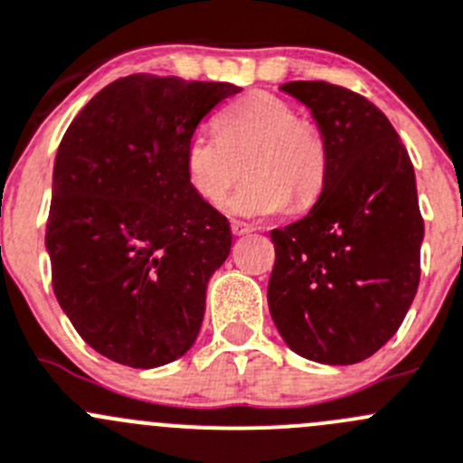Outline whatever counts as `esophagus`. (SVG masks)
<instances>
[{
  "instance_id": "obj_1",
  "label": "esophagus",
  "mask_w": 463,
  "mask_h": 463,
  "mask_svg": "<svg viewBox=\"0 0 463 463\" xmlns=\"http://www.w3.org/2000/svg\"><path fill=\"white\" fill-rule=\"evenodd\" d=\"M231 231H232V235H246V232H253L255 228L250 226V223H244V222H232L231 223Z\"/></svg>"
}]
</instances>
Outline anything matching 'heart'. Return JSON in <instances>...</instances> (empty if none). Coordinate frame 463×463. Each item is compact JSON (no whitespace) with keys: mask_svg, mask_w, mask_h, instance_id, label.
<instances>
[{"mask_svg":"<svg viewBox=\"0 0 463 463\" xmlns=\"http://www.w3.org/2000/svg\"><path fill=\"white\" fill-rule=\"evenodd\" d=\"M183 163L194 194L210 205L226 199L244 163L249 181L228 205L244 217H271L285 213L291 199H317L326 183L327 146L289 101L253 92L219 115L217 131L192 133Z\"/></svg>","mask_w":463,"mask_h":463,"instance_id":"1","label":"heart"}]
</instances>
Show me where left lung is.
<instances>
[{
    "label": "left lung",
    "mask_w": 463,
    "mask_h": 463,
    "mask_svg": "<svg viewBox=\"0 0 463 463\" xmlns=\"http://www.w3.org/2000/svg\"><path fill=\"white\" fill-rule=\"evenodd\" d=\"M280 88L312 110L327 174L314 208L271 231L269 312L300 357L355 364L396 335L419 289L414 167L387 115L362 94L326 80Z\"/></svg>",
    "instance_id": "8db88e82"
}]
</instances>
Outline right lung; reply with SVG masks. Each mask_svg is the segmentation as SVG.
<instances>
[{"label":"right lung","mask_w":463,"mask_h":463,"mask_svg":"<svg viewBox=\"0 0 463 463\" xmlns=\"http://www.w3.org/2000/svg\"><path fill=\"white\" fill-rule=\"evenodd\" d=\"M232 83L131 74L94 94L53 163L52 285L85 344L154 369L199 335L205 287L231 253V223L194 194L185 145Z\"/></svg>","instance_id":"right-lung-1"}]
</instances>
